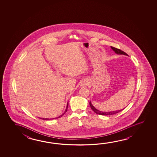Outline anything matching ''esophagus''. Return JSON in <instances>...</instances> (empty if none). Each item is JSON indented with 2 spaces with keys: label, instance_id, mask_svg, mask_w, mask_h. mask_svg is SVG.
I'll return each mask as SVG.
<instances>
[{
  "label": "esophagus",
  "instance_id": "esophagus-1",
  "mask_svg": "<svg viewBox=\"0 0 157 157\" xmlns=\"http://www.w3.org/2000/svg\"><path fill=\"white\" fill-rule=\"evenodd\" d=\"M88 82L86 80H84L82 82V85L83 86H86V85H88Z\"/></svg>",
  "mask_w": 157,
  "mask_h": 157
}]
</instances>
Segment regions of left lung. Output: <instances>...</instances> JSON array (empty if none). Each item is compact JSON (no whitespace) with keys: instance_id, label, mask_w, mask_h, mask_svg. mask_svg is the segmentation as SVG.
Segmentation results:
<instances>
[{"instance_id":"obj_1","label":"left lung","mask_w":157,"mask_h":157,"mask_svg":"<svg viewBox=\"0 0 157 157\" xmlns=\"http://www.w3.org/2000/svg\"><path fill=\"white\" fill-rule=\"evenodd\" d=\"M111 48H112V50L115 52V53L116 54H117V55H126L127 56H128V55L126 53L124 52L123 51H121V50H120V49H118V48H115V47H112V46H111ZM89 104H90V106L91 109H92V110H93L95 112V113H97V114H99V115H114V114H116V113H119V112H120L121 111H122V110H124V109H121V110H117V111H109V112H104V111H99V110H98V109H96L95 107L94 106L93 104H91V101L89 102Z\"/></svg>"}]
</instances>
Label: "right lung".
<instances>
[{
    "mask_svg": "<svg viewBox=\"0 0 157 157\" xmlns=\"http://www.w3.org/2000/svg\"><path fill=\"white\" fill-rule=\"evenodd\" d=\"M68 102L67 103V107L66 109V110H65V111H64V113H63L61 115L59 116H58V117H57V118H59V117H62V116L64 115V113H66L67 111V109H68ZM41 119H42V120H51V119H54V118H40Z\"/></svg>",
    "mask_w": 157,
    "mask_h": 157,
    "instance_id": "1",
    "label": "right lung"
}]
</instances>
